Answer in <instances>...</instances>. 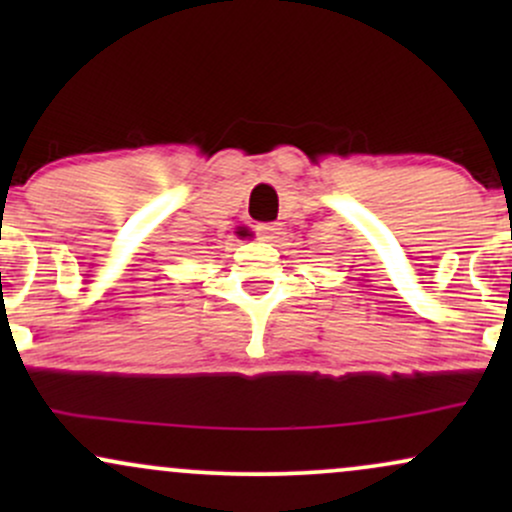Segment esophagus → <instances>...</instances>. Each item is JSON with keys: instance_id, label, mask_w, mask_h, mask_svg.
<instances>
[{"instance_id": "34e87169", "label": "esophagus", "mask_w": 512, "mask_h": 512, "mask_svg": "<svg viewBox=\"0 0 512 512\" xmlns=\"http://www.w3.org/2000/svg\"><path fill=\"white\" fill-rule=\"evenodd\" d=\"M257 236L264 243H279L284 238V228H281V223H260L257 226Z\"/></svg>"}]
</instances>
